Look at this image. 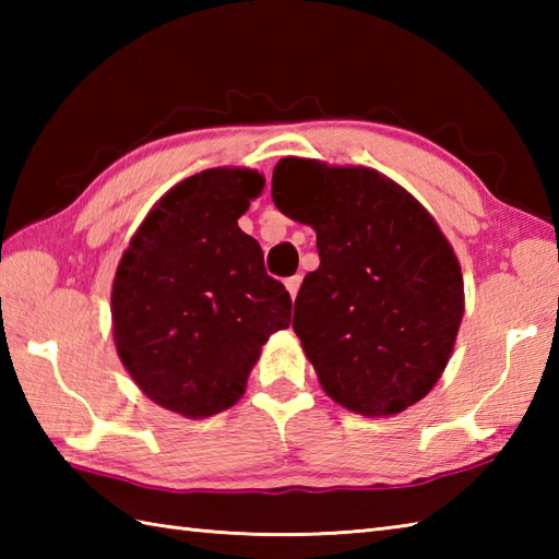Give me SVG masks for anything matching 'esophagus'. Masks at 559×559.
Masks as SVG:
<instances>
[{"instance_id": "obj_1", "label": "esophagus", "mask_w": 559, "mask_h": 559, "mask_svg": "<svg viewBox=\"0 0 559 559\" xmlns=\"http://www.w3.org/2000/svg\"><path fill=\"white\" fill-rule=\"evenodd\" d=\"M300 283H302V278H300V276H290V278H286V288H288V293H290V298H293V300L298 298Z\"/></svg>"}]
</instances>
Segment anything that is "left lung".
<instances>
[{"label":"left lung","mask_w":559,"mask_h":559,"mask_svg":"<svg viewBox=\"0 0 559 559\" xmlns=\"http://www.w3.org/2000/svg\"><path fill=\"white\" fill-rule=\"evenodd\" d=\"M273 204L317 233L293 329L338 406L386 418L430 394L463 319L461 264L418 199L362 165L281 158Z\"/></svg>","instance_id":"1"}]
</instances>
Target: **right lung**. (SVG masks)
Here are the masks:
<instances>
[{"label": "right lung", "instance_id": "1", "mask_svg": "<svg viewBox=\"0 0 559 559\" xmlns=\"http://www.w3.org/2000/svg\"><path fill=\"white\" fill-rule=\"evenodd\" d=\"M264 189L249 168L201 170L168 189L129 240L112 281L124 370L160 408L201 420L235 406L290 295L237 218Z\"/></svg>", "mask_w": 559, "mask_h": 559}]
</instances>
